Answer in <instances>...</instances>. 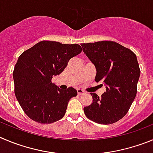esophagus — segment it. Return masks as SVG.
Masks as SVG:
<instances>
[{"instance_id": "34e87169", "label": "esophagus", "mask_w": 153, "mask_h": 153, "mask_svg": "<svg viewBox=\"0 0 153 153\" xmlns=\"http://www.w3.org/2000/svg\"><path fill=\"white\" fill-rule=\"evenodd\" d=\"M77 92H78V95H82V94H84L85 93V91L84 90H82V89H77Z\"/></svg>"}]
</instances>
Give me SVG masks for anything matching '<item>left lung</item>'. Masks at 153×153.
Returning a JSON list of instances; mask_svg holds the SVG:
<instances>
[{
  "label": "left lung",
  "mask_w": 153,
  "mask_h": 153,
  "mask_svg": "<svg viewBox=\"0 0 153 153\" xmlns=\"http://www.w3.org/2000/svg\"><path fill=\"white\" fill-rule=\"evenodd\" d=\"M97 71L95 82H103L101 97L91 93V104L84 107L86 117L100 124H111L123 117L136 97L140 69L137 56L113 41L81 44Z\"/></svg>",
  "instance_id": "left-lung-1"
}]
</instances>
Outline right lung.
<instances>
[{"mask_svg":"<svg viewBox=\"0 0 153 153\" xmlns=\"http://www.w3.org/2000/svg\"><path fill=\"white\" fill-rule=\"evenodd\" d=\"M81 52L78 44L41 41L19 56L13 72L14 92L30 119L52 123L64 117L68 101L78 92L73 88L60 89L52 78L62 72L68 61Z\"/></svg>","mask_w":153,"mask_h":153,"instance_id":"1","label":"right lung"}]
</instances>
